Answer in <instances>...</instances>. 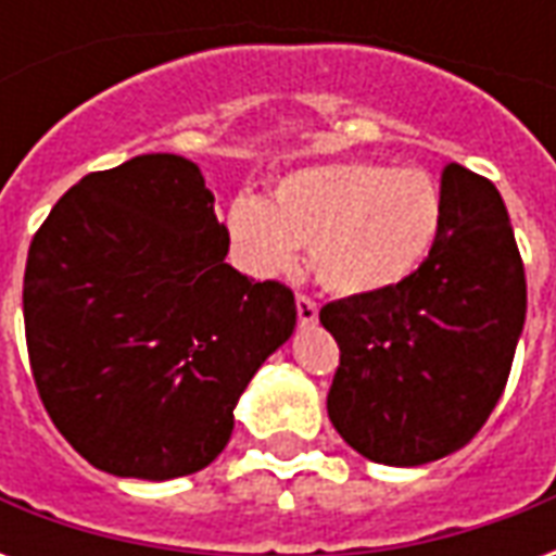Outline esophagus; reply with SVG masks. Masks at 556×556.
I'll return each mask as SVG.
<instances>
[{"label":"esophagus","instance_id":"esophagus-1","mask_svg":"<svg viewBox=\"0 0 556 556\" xmlns=\"http://www.w3.org/2000/svg\"><path fill=\"white\" fill-rule=\"evenodd\" d=\"M294 306H298V318H301L303 325H313L315 318H318V303H315L309 294H298V298H294Z\"/></svg>","mask_w":556,"mask_h":556}]
</instances>
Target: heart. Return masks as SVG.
Returning a JSON list of instances; mask_svg holds the SVG:
<instances>
[{"label": "heart", "mask_w": 556, "mask_h": 556, "mask_svg": "<svg viewBox=\"0 0 556 556\" xmlns=\"http://www.w3.org/2000/svg\"><path fill=\"white\" fill-rule=\"evenodd\" d=\"M226 229L258 274L289 267L309 247L318 282L337 294H372L408 279L441 231V190L414 166L337 160L282 175L267 199L238 195Z\"/></svg>", "instance_id": "obj_1"}]
</instances>
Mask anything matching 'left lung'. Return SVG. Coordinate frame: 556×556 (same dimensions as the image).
<instances>
[{
	"label": "left lung",
	"instance_id": "obj_1",
	"mask_svg": "<svg viewBox=\"0 0 556 556\" xmlns=\"http://www.w3.org/2000/svg\"><path fill=\"white\" fill-rule=\"evenodd\" d=\"M525 313V262L497 187L446 163L441 231L422 265L318 313L339 345L330 422L378 465L462 450L503 396Z\"/></svg>",
	"mask_w": 556,
	"mask_h": 556
}]
</instances>
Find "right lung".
I'll return each mask as SVG.
<instances>
[{
    "instance_id": "1",
    "label": "right lung",
    "mask_w": 556,
    "mask_h": 556,
    "mask_svg": "<svg viewBox=\"0 0 556 556\" xmlns=\"http://www.w3.org/2000/svg\"><path fill=\"white\" fill-rule=\"evenodd\" d=\"M229 229L195 163L142 154L89 172L35 231L23 277L38 396L113 477L207 467L255 369L291 337L289 286L226 265Z\"/></svg>"
}]
</instances>
